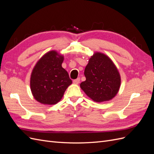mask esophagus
Returning <instances> with one entry per match:
<instances>
[{
	"instance_id": "34e87169",
	"label": "esophagus",
	"mask_w": 154,
	"mask_h": 154,
	"mask_svg": "<svg viewBox=\"0 0 154 154\" xmlns=\"http://www.w3.org/2000/svg\"><path fill=\"white\" fill-rule=\"evenodd\" d=\"M80 78H78L77 79H76V80H73V83H74V84H78V83H80Z\"/></svg>"
}]
</instances>
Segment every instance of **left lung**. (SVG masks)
I'll return each instance as SVG.
<instances>
[{"label":"left lung","mask_w":154,"mask_h":154,"mask_svg":"<svg viewBox=\"0 0 154 154\" xmlns=\"http://www.w3.org/2000/svg\"><path fill=\"white\" fill-rule=\"evenodd\" d=\"M86 80L80 83L85 94L96 102L112 100L118 94L121 85L118 70L111 59L96 52L88 60L84 71Z\"/></svg>","instance_id":"1"}]
</instances>
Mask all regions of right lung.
Returning <instances> with one entry per match:
<instances>
[{
  "mask_svg": "<svg viewBox=\"0 0 154 154\" xmlns=\"http://www.w3.org/2000/svg\"><path fill=\"white\" fill-rule=\"evenodd\" d=\"M64 57L56 51L45 54L32 69L30 87L35 99L44 105H54L61 100L72 83L68 72L62 67Z\"/></svg>",
  "mask_w": 154,
  "mask_h": 154,
  "instance_id": "obj_1",
  "label": "right lung"
}]
</instances>
